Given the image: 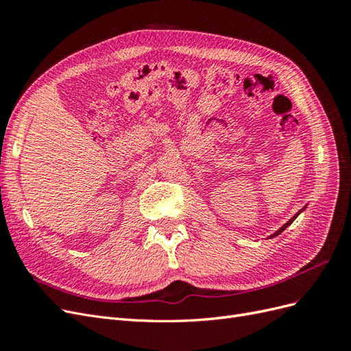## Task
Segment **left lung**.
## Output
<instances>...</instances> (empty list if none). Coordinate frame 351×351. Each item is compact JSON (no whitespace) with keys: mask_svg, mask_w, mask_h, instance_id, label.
I'll use <instances>...</instances> for the list:
<instances>
[{"mask_svg":"<svg viewBox=\"0 0 351 351\" xmlns=\"http://www.w3.org/2000/svg\"><path fill=\"white\" fill-rule=\"evenodd\" d=\"M302 210H303V209H302ZM302 210H300V212H302ZM300 212H297V214H295V215H294V217H293V218H291V219H290L289 222H285V224H284V226H282V227H281V228H280V230H278L277 232H275V234H272L271 237H274V236H278V234H280V232H282V231H284V230H285L287 227H289V226L291 224V222H293V221H294V219L297 218V215H299V214H300Z\"/></svg>","mask_w":351,"mask_h":351,"instance_id":"8db88e82","label":"left lung"}]
</instances>
